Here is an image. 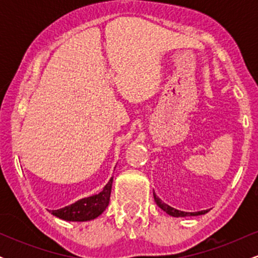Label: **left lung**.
Segmentation results:
<instances>
[{"mask_svg":"<svg viewBox=\"0 0 258 258\" xmlns=\"http://www.w3.org/2000/svg\"><path fill=\"white\" fill-rule=\"evenodd\" d=\"M154 194V199H155V203L156 205H158L160 209L164 210L166 214H168L170 216H173V217H186V216H199V215H204L206 214L207 210H204V211H198V212H183V211H179V210H176L173 209V207L168 206L167 204H165L164 201H161V199H159L158 197H156L155 193Z\"/></svg>","mask_w":258,"mask_h":258,"instance_id":"obj_1","label":"left lung"}]
</instances>
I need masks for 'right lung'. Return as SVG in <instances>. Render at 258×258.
Returning a JSON list of instances; mask_svg holds the SVG:
<instances>
[{
  "label": "right lung",
  "mask_w": 258,
  "mask_h": 258,
  "mask_svg": "<svg viewBox=\"0 0 258 258\" xmlns=\"http://www.w3.org/2000/svg\"><path fill=\"white\" fill-rule=\"evenodd\" d=\"M111 184L112 178H110L108 184L103 188V190L99 194L85 198V199L76 201L75 204L65 206L63 209L53 210L51 214L65 221L84 222L93 220V218L102 215V212L108 207L109 200H110Z\"/></svg>",
  "instance_id": "obj_1"
}]
</instances>
